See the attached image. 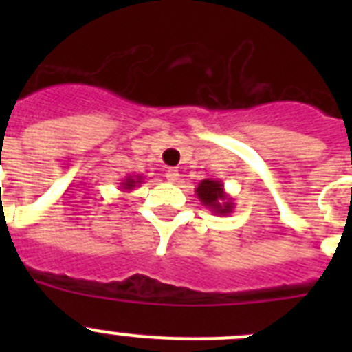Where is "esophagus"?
Masks as SVG:
<instances>
[{
  "instance_id": "obj_1",
  "label": "esophagus",
  "mask_w": 352,
  "mask_h": 352,
  "mask_svg": "<svg viewBox=\"0 0 352 352\" xmlns=\"http://www.w3.org/2000/svg\"><path fill=\"white\" fill-rule=\"evenodd\" d=\"M166 178L169 179L170 183H176L179 179V170L174 169V167H169V169L166 170Z\"/></svg>"
}]
</instances>
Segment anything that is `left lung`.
I'll return each mask as SVG.
<instances>
[{"label":"left lung","instance_id":"obj_1","mask_svg":"<svg viewBox=\"0 0 352 352\" xmlns=\"http://www.w3.org/2000/svg\"><path fill=\"white\" fill-rule=\"evenodd\" d=\"M195 195L208 210L220 217L231 214L234 210V201L227 194L220 179H203L195 186Z\"/></svg>","mask_w":352,"mask_h":352}]
</instances>
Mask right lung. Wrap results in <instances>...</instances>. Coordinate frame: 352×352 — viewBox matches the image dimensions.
<instances>
[{
	"label": "right lung",
	"mask_w": 352,
	"mask_h": 352,
	"mask_svg": "<svg viewBox=\"0 0 352 352\" xmlns=\"http://www.w3.org/2000/svg\"><path fill=\"white\" fill-rule=\"evenodd\" d=\"M142 179H144V176L142 174H129L125 179H121L120 183V190L123 192H132L135 186H139L142 183Z\"/></svg>",
	"instance_id": "right-lung-1"
}]
</instances>
